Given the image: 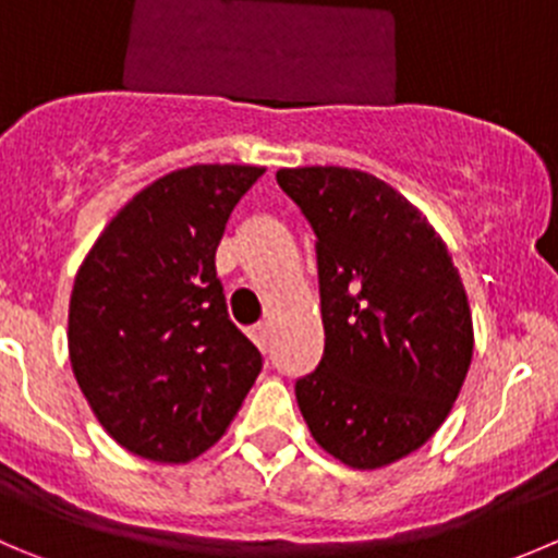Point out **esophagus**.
Here are the masks:
<instances>
[{"mask_svg": "<svg viewBox=\"0 0 558 558\" xmlns=\"http://www.w3.org/2000/svg\"><path fill=\"white\" fill-rule=\"evenodd\" d=\"M251 338L258 349L267 351L269 345H272V327H269V324H258V327L251 329Z\"/></svg>", "mask_w": 558, "mask_h": 558, "instance_id": "esophagus-1", "label": "esophagus"}]
</instances>
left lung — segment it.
Returning <instances> with one entry per match:
<instances>
[{
	"label": "left lung",
	"mask_w": 558,
	"mask_h": 558,
	"mask_svg": "<svg viewBox=\"0 0 558 558\" xmlns=\"http://www.w3.org/2000/svg\"><path fill=\"white\" fill-rule=\"evenodd\" d=\"M316 234L324 356L296 381L313 439L351 469H381L439 430L474 351L458 267L414 204L340 166L280 169Z\"/></svg>",
	"instance_id": "left-lung-1"
}]
</instances>
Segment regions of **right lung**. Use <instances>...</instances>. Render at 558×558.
<instances>
[{
	"label": "right lung",
	"instance_id": "obj_1",
	"mask_svg": "<svg viewBox=\"0 0 558 558\" xmlns=\"http://www.w3.org/2000/svg\"><path fill=\"white\" fill-rule=\"evenodd\" d=\"M258 166H191L135 193L75 275V381L117 445L187 463L215 445L262 373L215 269L229 215Z\"/></svg>",
	"mask_w": 558,
	"mask_h": 558
}]
</instances>
